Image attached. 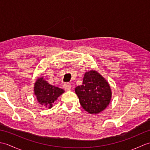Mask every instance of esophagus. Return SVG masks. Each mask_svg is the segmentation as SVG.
I'll use <instances>...</instances> for the list:
<instances>
[{
	"label": "esophagus",
	"instance_id": "esophagus-1",
	"mask_svg": "<svg viewBox=\"0 0 150 150\" xmlns=\"http://www.w3.org/2000/svg\"><path fill=\"white\" fill-rule=\"evenodd\" d=\"M71 85L69 83H65L64 84V90L66 91H69L71 90Z\"/></svg>",
	"mask_w": 150,
	"mask_h": 150
}]
</instances>
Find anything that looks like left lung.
Masks as SVG:
<instances>
[{
  "instance_id": "8db88e82",
  "label": "left lung",
  "mask_w": 150,
  "mask_h": 150,
  "mask_svg": "<svg viewBox=\"0 0 150 150\" xmlns=\"http://www.w3.org/2000/svg\"><path fill=\"white\" fill-rule=\"evenodd\" d=\"M75 91L84 110L95 115L106 109L112 95L109 83L95 70L85 73L82 84Z\"/></svg>"
}]
</instances>
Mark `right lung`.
Here are the masks:
<instances>
[{
  "label": "right lung",
  "instance_id": "add662e5",
  "mask_svg": "<svg viewBox=\"0 0 150 150\" xmlns=\"http://www.w3.org/2000/svg\"><path fill=\"white\" fill-rule=\"evenodd\" d=\"M64 90L50 84L43 77L38 78L34 84V94L39 103L46 108H52L55 100Z\"/></svg>",
  "mask_w": 150,
  "mask_h": 150
}]
</instances>
